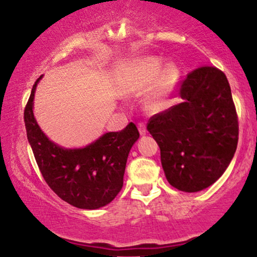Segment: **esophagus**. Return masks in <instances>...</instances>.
Masks as SVG:
<instances>
[{
  "mask_svg": "<svg viewBox=\"0 0 257 257\" xmlns=\"http://www.w3.org/2000/svg\"><path fill=\"white\" fill-rule=\"evenodd\" d=\"M138 130H139L140 135H142V136H145L146 135L147 130H146V125L144 124V122H139V124H138Z\"/></svg>",
  "mask_w": 257,
  "mask_h": 257,
  "instance_id": "esophagus-1",
  "label": "esophagus"
}]
</instances>
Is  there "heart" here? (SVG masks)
I'll return each mask as SVG.
<instances>
[{
    "label": "heart",
    "instance_id": "1",
    "mask_svg": "<svg viewBox=\"0 0 257 257\" xmlns=\"http://www.w3.org/2000/svg\"><path fill=\"white\" fill-rule=\"evenodd\" d=\"M179 70L174 64H168L163 70V61L149 57L143 59L122 84V91L128 94L142 93L159 82V89L151 97L149 106L154 111L163 110L168 103V96L178 82Z\"/></svg>",
    "mask_w": 257,
    "mask_h": 257
}]
</instances>
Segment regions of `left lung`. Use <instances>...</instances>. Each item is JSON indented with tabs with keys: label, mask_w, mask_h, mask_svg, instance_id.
Wrapping results in <instances>:
<instances>
[{
	"label": "left lung",
	"mask_w": 257,
	"mask_h": 257,
	"mask_svg": "<svg viewBox=\"0 0 257 257\" xmlns=\"http://www.w3.org/2000/svg\"><path fill=\"white\" fill-rule=\"evenodd\" d=\"M179 94L184 101L154 114L147 131L160 147L167 181L194 193L213 185L233 159L237 114L227 77L214 66L189 72Z\"/></svg>",
	"instance_id": "1"
}]
</instances>
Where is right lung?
Masks as SVG:
<instances>
[{
	"label": "right lung",
	"mask_w": 257,
	"mask_h": 257,
	"mask_svg": "<svg viewBox=\"0 0 257 257\" xmlns=\"http://www.w3.org/2000/svg\"><path fill=\"white\" fill-rule=\"evenodd\" d=\"M35 82L24 108L27 137L49 187L62 200L82 209H97L113 200L122 187L130 150L139 138L133 122L107 132L83 149H64L44 135L34 117Z\"/></svg>",
	"instance_id": "1"
}]
</instances>
